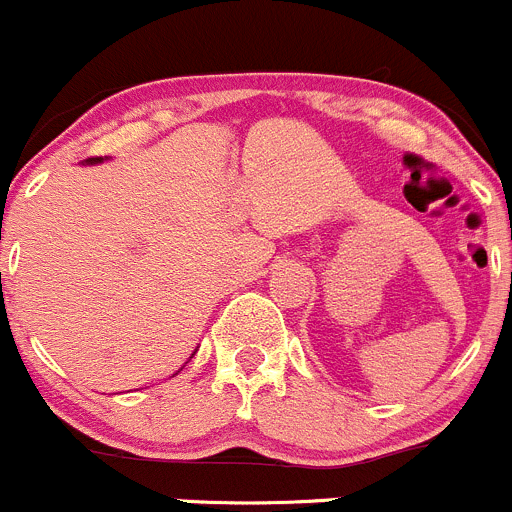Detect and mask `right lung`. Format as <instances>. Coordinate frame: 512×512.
I'll return each instance as SVG.
<instances>
[{"mask_svg": "<svg viewBox=\"0 0 512 512\" xmlns=\"http://www.w3.org/2000/svg\"><path fill=\"white\" fill-rule=\"evenodd\" d=\"M103 160H106V158H89V160H84V165H96V163H103ZM190 359H193V356H190Z\"/></svg>", "mask_w": 512, "mask_h": 512, "instance_id": "1", "label": "right lung"}]
</instances>
